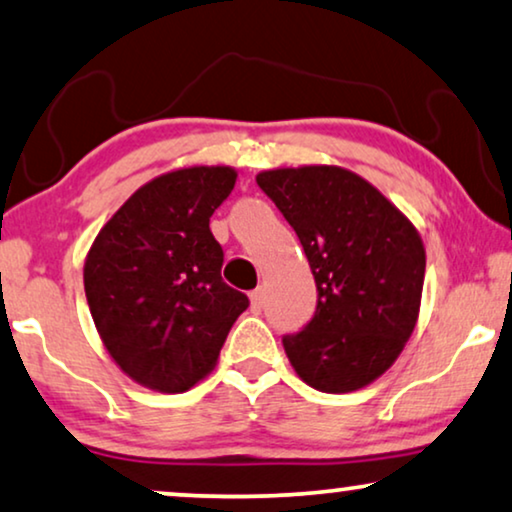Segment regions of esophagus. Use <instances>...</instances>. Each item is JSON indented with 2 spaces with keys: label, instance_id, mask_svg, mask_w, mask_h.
<instances>
[{
  "label": "esophagus",
  "instance_id": "1",
  "mask_svg": "<svg viewBox=\"0 0 512 512\" xmlns=\"http://www.w3.org/2000/svg\"><path fill=\"white\" fill-rule=\"evenodd\" d=\"M250 306H253L255 313H259L264 308V290H262V287H257V290L250 292Z\"/></svg>",
  "mask_w": 512,
  "mask_h": 512
}]
</instances>
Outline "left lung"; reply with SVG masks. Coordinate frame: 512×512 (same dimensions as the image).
I'll return each mask as SVG.
<instances>
[{"instance_id":"1","label":"left lung","mask_w":512,"mask_h":512,"mask_svg":"<svg viewBox=\"0 0 512 512\" xmlns=\"http://www.w3.org/2000/svg\"><path fill=\"white\" fill-rule=\"evenodd\" d=\"M257 185L297 232L318 287L313 318L283 336L294 371L320 392L373 383L413 334L427 264L420 234L341 167L264 171Z\"/></svg>"}]
</instances>
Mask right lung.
Segmentation results:
<instances>
[{"instance_id": "add662e5", "label": "right lung", "mask_w": 512, "mask_h": 512, "mask_svg": "<svg viewBox=\"0 0 512 512\" xmlns=\"http://www.w3.org/2000/svg\"><path fill=\"white\" fill-rule=\"evenodd\" d=\"M229 167H190L136 190L85 259V297L115 364L136 383L185 392L218 362L248 297L220 276L211 215L234 190Z\"/></svg>"}]
</instances>
